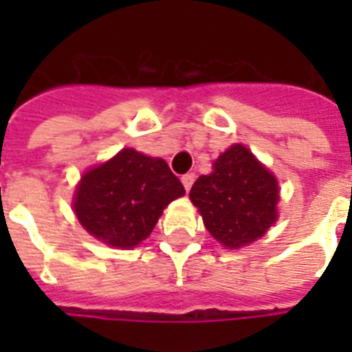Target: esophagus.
<instances>
[{"label": "esophagus", "instance_id": "obj_1", "mask_svg": "<svg viewBox=\"0 0 352 352\" xmlns=\"http://www.w3.org/2000/svg\"><path fill=\"white\" fill-rule=\"evenodd\" d=\"M182 184L186 188V192H190V188L193 186V182H195V173H186V175L181 177Z\"/></svg>", "mask_w": 352, "mask_h": 352}]
</instances>
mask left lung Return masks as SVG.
<instances>
[{
  "mask_svg": "<svg viewBox=\"0 0 352 352\" xmlns=\"http://www.w3.org/2000/svg\"><path fill=\"white\" fill-rule=\"evenodd\" d=\"M190 199L206 230L228 248L256 241L278 219V181L241 144L215 160L210 175L199 177Z\"/></svg>",
  "mask_w": 352,
  "mask_h": 352,
  "instance_id": "8db88e82",
  "label": "left lung"
}]
</instances>
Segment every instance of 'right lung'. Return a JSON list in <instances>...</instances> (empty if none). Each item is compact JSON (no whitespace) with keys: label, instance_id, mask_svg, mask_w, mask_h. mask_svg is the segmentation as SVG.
Wrapping results in <instances>:
<instances>
[{"label":"right lung","instance_id":"right-lung-1","mask_svg":"<svg viewBox=\"0 0 352 352\" xmlns=\"http://www.w3.org/2000/svg\"><path fill=\"white\" fill-rule=\"evenodd\" d=\"M181 195L184 186L164 160L127 148L82 177L74 212L96 239L133 248L151 234L162 210Z\"/></svg>","mask_w":352,"mask_h":352}]
</instances>
